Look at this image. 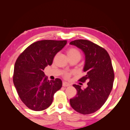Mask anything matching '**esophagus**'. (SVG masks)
Segmentation results:
<instances>
[{
  "label": "esophagus",
  "instance_id": "34e87169",
  "mask_svg": "<svg viewBox=\"0 0 130 130\" xmlns=\"http://www.w3.org/2000/svg\"><path fill=\"white\" fill-rule=\"evenodd\" d=\"M70 85V84H69V83L67 82H64L63 83V86L64 87H67V86H69Z\"/></svg>",
  "mask_w": 130,
  "mask_h": 130
}]
</instances>
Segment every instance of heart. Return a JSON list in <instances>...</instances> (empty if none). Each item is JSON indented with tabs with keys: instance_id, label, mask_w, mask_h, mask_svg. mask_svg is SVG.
I'll return each instance as SVG.
<instances>
[{
	"instance_id": "1",
	"label": "heart",
	"mask_w": 130,
	"mask_h": 130,
	"mask_svg": "<svg viewBox=\"0 0 130 130\" xmlns=\"http://www.w3.org/2000/svg\"><path fill=\"white\" fill-rule=\"evenodd\" d=\"M67 54L68 55L69 57H81V54L79 50H78L77 49L75 48H70L68 49V50L67 51ZM71 75L70 73L66 72L64 74V76L65 78L66 79H69Z\"/></svg>"
}]
</instances>
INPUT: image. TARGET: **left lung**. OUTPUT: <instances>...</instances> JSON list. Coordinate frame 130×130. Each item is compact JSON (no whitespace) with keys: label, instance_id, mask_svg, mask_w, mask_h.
Instances as JSON below:
<instances>
[{"label":"left lung","instance_id":"8db88e82","mask_svg":"<svg viewBox=\"0 0 130 130\" xmlns=\"http://www.w3.org/2000/svg\"><path fill=\"white\" fill-rule=\"evenodd\" d=\"M70 44L85 53L83 71L86 74L79 81L88 82L84 89L79 85H73L77 94L70 99V104L77 112L90 114L102 107L112 89L114 72L111 60L105 49L90 41L76 40Z\"/></svg>","mask_w":130,"mask_h":130}]
</instances>
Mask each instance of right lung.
<instances>
[{
	"instance_id": "1",
	"label": "right lung",
	"mask_w": 130,
	"mask_h": 130,
	"mask_svg": "<svg viewBox=\"0 0 130 130\" xmlns=\"http://www.w3.org/2000/svg\"><path fill=\"white\" fill-rule=\"evenodd\" d=\"M67 41L45 40L28 46L18 57L13 81L21 100L30 109L40 111L51 105L62 82L49 80L43 72L53 63L54 56L66 45Z\"/></svg>"
}]
</instances>
